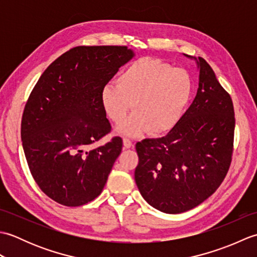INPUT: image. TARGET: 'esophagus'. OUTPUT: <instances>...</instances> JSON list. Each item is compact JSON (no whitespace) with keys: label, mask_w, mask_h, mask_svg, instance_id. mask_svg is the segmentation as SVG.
<instances>
[{"label":"esophagus","mask_w":257,"mask_h":257,"mask_svg":"<svg viewBox=\"0 0 257 257\" xmlns=\"http://www.w3.org/2000/svg\"><path fill=\"white\" fill-rule=\"evenodd\" d=\"M123 146H124V148H132L133 141L128 138H123Z\"/></svg>","instance_id":"34e87169"}]
</instances>
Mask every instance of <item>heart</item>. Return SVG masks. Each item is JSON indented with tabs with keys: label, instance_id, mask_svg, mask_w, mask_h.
<instances>
[{
	"label": "heart",
	"instance_id": "b5f03b06",
	"mask_svg": "<svg viewBox=\"0 0 257 257\" xmlns=\"http://www.w3.org/2000/svg\"><path fill=\"white\" fill-rule=\"evenodd\" d=\"M192 88L187 70L147 57L128 65L119 74L117 84L103 86L100 101L114 123L121 122L132 107L136 110L118 128L119 133L136 136L148 130L161 135L178 123Z\"/></svg>",
	"mask_w": 257,
	"mask_h": 257
}]
</instances>
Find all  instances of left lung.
Here are the masks:
<instances>
[{"mask_svg": "<svg viewBox=\"0 0 257 257\" xmlns=\"http://www.w3.org/2000/svg\"><path fill=\"white\" fill-rule=\"evenodd\" d=\"M194 59L199 88L188 110L165 137L136 145L135 180L140 193L155 209L170 214L193 209L214 193L232 161L231 96L205 59Z\"/></svg>", "mask_w": 257, "mask_h": 257, "instance_id": "1", "label": "left lung"}]
</instances>
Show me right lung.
I'll use <instances>...</instances> for the list:
<instances>
[{"mask_svg":"<svg viewBox=\"0 0 257 257\" xmlns=\"http://www.w3.org/2000/svg\"><path fill=\"white\" fill-rule=\"evenodd\" d=\"M135 56L127 46H77L55 59L27 99L21 138L27 165L40 189L66 206L96 199L105 187L122 139L110 133L100 91Z\"/></svg>","mask_w":257,"mask_h":257,"instance_id":"add662e5","label":"right lung"}]
</instances>
